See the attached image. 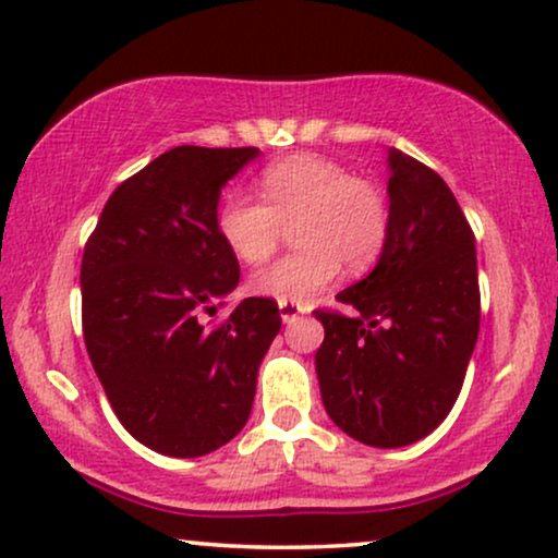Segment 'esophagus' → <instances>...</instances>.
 Returning <instances> with one entry per match:
<instances>
[{
  "mask_svg": "<svg viewBox=\"0 0 558 558\" xmlns=\"http://www.w3.org/2000/svg\"><path fill=\"white\" fill-rule=\"evenodd\" d=\"M278 308H280V319H283L286 324H293L295 319H301L303 312H306V308L299 306V303H291V301H280Z\"/></svg>",
  "mask_w": 558,
  "mask_h": 558,
  "instance_id": "1",
  "label": "esophagus"
}]
</instances>
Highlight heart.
Returning <instances> with one entry per match:
<instances>
[{
    "label": "heart",
    "mask_w": 558,
    "mask_h": 558,
    "mask_svg": "<svg viewBox=\"0 0 558 558\" xmlns=\"http://www.w3.org/2000/svg\"><path fill=\"white\" fill-rule=\"evenodd\" d=\"M259 196L231 190L216 210L223 244L242 263H265L283 229L299 250L263 267L250 278L252 293L267 299L308 303L335 283L344 265L365 272L376 265L391 229L384 190L365 178H352L340 161L319 154H293L272 161L259 174Z\"/></svg>",
    "instance_id": "b5f03b06"
}]
</instances>
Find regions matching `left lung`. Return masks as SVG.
I'll list each match as a JSON object with an SVG mask.
<instances>
[{
    "mask_svg": "<svg viewBox=\"0 0 558 558\" xmlns=\"http://www.w3.org/2000/svg\"><path fill=\"white\" fill-rule=\"evenodd\" d=\"M391 229L378 265L316 308V376L327 414L373 448L433 433L461 393L478 337L476 246L456 195L435 169L389 151Z\"/></svg>",
    "mask_w": 558,
    "mask_h": 558,
    "instance_id": "1",
    "label": "left lung"
}]
</instances>
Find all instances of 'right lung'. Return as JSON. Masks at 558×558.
I'll list each match as a JSON object with an SVG mask.
<instances>
[{
    "instance_id": "right-lung-1",
    "label": "right lung",
    "mask_w": 558,
    "mask_h": 558,
    "mask_svg": "<svg viewBox=\"0 0 558 558\" xmlns=\"http://www.w3.org/2000/svg\"><path fill=\"white\" fill-rule=\"evenodd\" d=\"M259 154L178 146L105 203L84 244L82 329L121 425L146 448L197 458L246 425L257 371L280 331L272 299L208 316L239 286L216 227L221 187Z\"/></svg>"
}]
</instances>
